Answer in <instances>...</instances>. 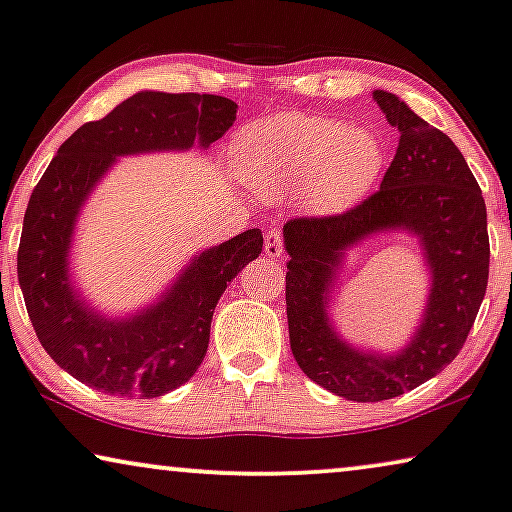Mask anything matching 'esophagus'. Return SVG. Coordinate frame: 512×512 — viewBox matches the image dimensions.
Masks as SVG:
<instances>
[{
    "label": "esophagus",
    "mask_w": 512,
    "mask_h": 512,
    "mask_svg": "<svg viewBox=\"0 0 512 512\" xmlns=\"http://www.w3.org/2000/svg\"><path fill=\"white\" fill-rule=\"evenodd\" d=\"M264 255L271 257V260H278L283 255V243L278 231H269L267 238H264Z\"/></svg>",
    "instance_id": "esophagus-1"
}]
</instances>
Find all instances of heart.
Here are the masks:
<instances>
[{"mask_svg":"<svg viewBox=\"0 0 512 512\" xmlns=\"http://www.w3.org/2000/svg\"><path fill=\"white\" fill-rule=\"evenodd\" d=\"M385 167L383 139L368 127L316 115H274L241 137V174L269 200L338 212L364 198Z\"/></svg>","mask_w":512,"mask_h":512,"instance_id":"1","label":"heart"}]
</instances>
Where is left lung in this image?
Here are the masks:
<instances>
[{
  "label": "left lung",
  "mask_w": 512,
  "mask_h": 512,
  "mask_svg": "<svg viewBox=\"0 0 512 512\" xmlns=\"http://www.w3.org/2000/svg\"><path fill=\"white\" fill-rule=\"evenodd\" d=\"M373 99L399 132L380 191L345 215L283 226L293 357L307 378L349 401L399 397L444 371L468 338L489 278L487 205L461 151L397 94L375 89ZM383 233L416 237L431 276L417 331L394 353L345 341L330 312L348 250Z\"/></svg>",
  "instance_id": "obj_1"
}]
</instances>
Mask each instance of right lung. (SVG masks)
<instances>
[{
  "mask_svg": "<svg viewBox=\"0 0 512 512\" xmlns=\"http://www.w3.org/2000/svg\"><path fill=\"white\" fill-rule=\"evenodd\" d=\"M238 106L215 94L137 92L87 122L56 151L23 217L18 283L47 354L80 383L118 397H163L203 364L219 297L262 252L248 229L196 252L170 286L132 314H103L77 288L70 252L77 222L118 158L208 151L234 125Z\"/></svg>",
  "mask_w": 512,
  "mask_h": 512,
  "instance_id": "add662e5",
  "label": "right lung"
}]
</instances>
